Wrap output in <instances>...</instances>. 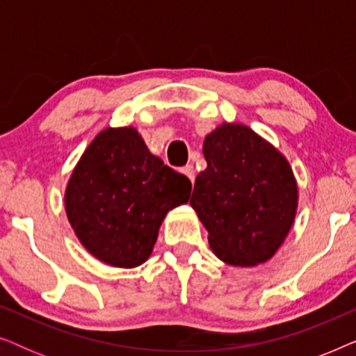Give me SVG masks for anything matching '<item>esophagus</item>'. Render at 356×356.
Listing matches in <instances>:
<instances>
[{
    "mask_svg": "<svg viewBox=\"0 0 356 356\" xmlns=\"http://www.w3.org/2000/svg\"><path fill=\"white\" fill-rule=\"evenodd\" d=\"M179 172H181L184 177H186L189 181H194V178H196V173H194V167L193 165H186V167H183L181 170H179Z\"/></svg>",
    "mask_w": 356,
    "mask_h": 356,
    "instance_id": "34e87169",
    "label": "esophagus"
}]
</instances>
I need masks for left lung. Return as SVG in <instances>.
Returning a JSON list of instances; mask_svg holds the SVG:
<instances>
[{
	"label": "left lung",
	"instance_id": "8db88e82",
	"mask_svg": "<svg viewBox=\"0 0 356 356\" xmlns=\"http://www.w3.org/2000/svg\"><path fill=\"white\" fill-rule=\"evenodd\" d=\"M191 207L218 259L236 267L269 261L295 222L298 186L289 160L251 128L223 123L202 145Z\"/></svg>",
	"mask_w": 356,
	"mask_h": 356
}]
</instances>
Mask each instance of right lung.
<instances>
[{
    "label": "right lung",
    "mask_w": 356,
    "mask_h": 356,
    "mask_svg": "<svg viewBox=\"0 0 356 356\" xmlns=\"http://www.w3.org/2000/svg\"><path fill=\"white\" fill-rule=\"evenodd\" d=\"M189 191L191 181L150 154L138 129L106 128L72 170L65 207L92 256L131 269L149 259L165 216Z\"/></svg>",
    "instance_id": "add662e5"
}]
</instances>
